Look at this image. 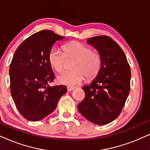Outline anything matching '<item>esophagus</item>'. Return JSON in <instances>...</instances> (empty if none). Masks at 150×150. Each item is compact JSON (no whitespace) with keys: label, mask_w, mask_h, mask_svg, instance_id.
Here are the masks:
<instances>
[{"label":"esophagus","mask_w":150,"mask_h":150,"mask_svg":"<svg viewBox=\"0 0 150 150\" xmlns=\"http://www.w3.org/2000/svg\"><path fill=\"white\" fill-rule=\"evenodd\" d=\"M74 88H75V87H73V86H68L67 87L68 91H72Z\"/></svg>","instance_id":"34e87169"}]
</instances>
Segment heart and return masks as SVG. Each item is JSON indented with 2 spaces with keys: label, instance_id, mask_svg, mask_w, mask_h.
<instances>
[{
  "label": "heart",
  "instance_id": "1",
  "mask_svg": "<svg viewBox=\"0 0 150 150\" xmlns=\"http://www.w3.org/2000/svg\"><path fill=\"white\" fill-rule=\"evenodd\" d=\"M62 52L52 48L48 54L50 66L57 73L65 69L66 60H73L71 71L66 72L58 77L59 82L73 86L81 83L84 79H92L99 74L102 69V59L99 51L80 42L66 43Z\"/></svg>",
  "mask_w": 150,
  "mask_h": 150
}]
</instances>
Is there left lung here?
I'll use <instances>...</instances> for the list:
<instances>
[{
    "label": "left lung",
    "instance_id": "obj_1",
    "mask_svg": "<svg viewBox=\"0 0 150 150\" xmlns=\"http://www.w3.org/2000/svg\"><path fill=\"white\" fill-rule=\"evenodd\" d=\"M102 55L100 73L90 84L83 86L84 99L79 111L94 124L103 125L118 117L130 91L131 70L120 45L106 35L88 39Z\"/></svg>",
    "mask_w": 150,
    "mask_h": 150
}]
</instances>
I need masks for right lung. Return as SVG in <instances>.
Masks as SVG:
<instances>
[{
  "instance_id": "obj_1",
  "label": "right lung",
  "mask_w": 150,
  "mask_h": 150,
  "mask_svg": "<svg viewBox=\"0 0 150 150\" xmlns=\"http://www.w3.org/2000/svg\"><path fill=\"white\" fill-rule=\"evenodd\" d=\"M64 38L43 30L27 38L15 51L9 67L11 94L17 109L28 120L46 117L67 92L64 85H48L55 78L48 54L53 44Z\"/></svg>"
}]
</instances>
